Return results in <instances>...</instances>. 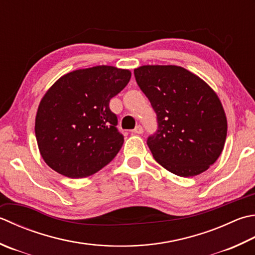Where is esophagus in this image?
<instances>
[{"label": "esophagus", "instance_id": "1", "mask_svg": "<svg viewBox=\"0 0 255 255\" xmlns=\"http://www.w3.org/2000/svg\"><path fill=\"white\" fill-rule=\"evenodd\" d=\"M132 132H133V133H139V134H141V133L143 132V128H142L141 126H137L136 128L133 129Z\"/></svg>", "mask_w": 255, "mask_h": 255}]
</instances>
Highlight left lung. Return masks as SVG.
<instances>
[{
    "label": "left lung",
    "instance_id": "8db88e82",
    "mask_svg": "<svg viewBox=\"0 0 255 255\" xmlns=\"http://www.w3.org/2000/svg\"><path fill=\"white\" fill-rule=\"evenodd\" d=\"M133 73L157 115V131L147 139L154 160L180 177L206 171L227 138V117L217 94L180 66L146 65Z\"/></svg>",
    "mask_w": 255,
    "mask_h": 255
}]
</instances>
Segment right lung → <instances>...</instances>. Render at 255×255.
<instances>
[{
	"instance_id": "1",
	"label": "right lung",
	"mask_w": 255,
	"mask_h": 255,
	"mask_svg": "<svg viewBox=\"0 0 255 255\" xmlns=\"http://www.w3.org/2000/svg\"><path fill=\"white\" fill-rule=\"evenodd\" d=\"M130 77L128 69L102 65L64 75L48 89L37 109L35 136L53 170L85 178L116 157L124 136L109 102Z\"/></svg>"
}]
</instances>
